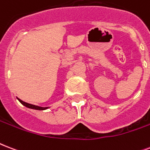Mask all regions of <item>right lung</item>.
<instances>
[{"label":"right lung","instance_id":"1","mask_svg":"<svg viewBox=\"0 0 150 150\" xmlns=\"http://www.w3.org/2000/svg\"><path fill=\"white\" fill-rule=\"evenodd\" d=\"M18 100H19V102L21 103L22 105H23L24 106H26L27 108H32V109H35V110H45V109H47L50 107H40V106L38 105H31V104H29V103H27L23 101V100H20L19 98H17Z\"/></svg>","mask_w":150,"mask_h":150}]
</instances>
